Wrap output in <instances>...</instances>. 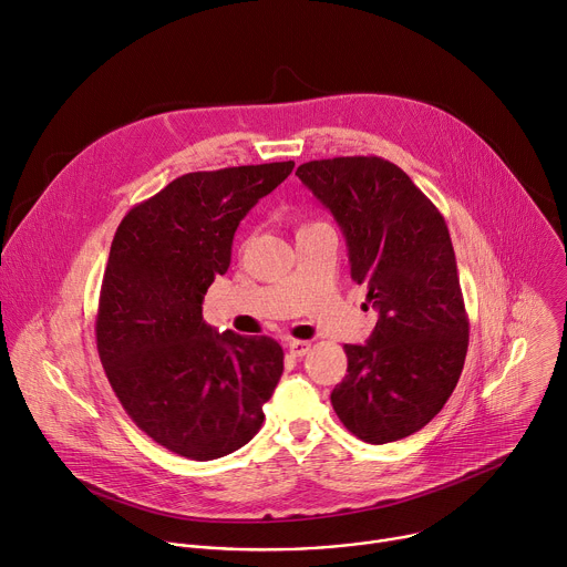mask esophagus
<instances>
[{
  "instance_id": "obj_1",
  "label": "esophagus",
  "mask_w": 567,
  "mask_h": 567,
  "mask_svg": "<svg viewBox=\"0 0 567 567\" xmlns=\"http://www.w3.org/2000/svg\"><path fill=\"white\" fill-rule=\"evenodd\" d=\"M309 350H311V342H307V340H290L288 342V352L297 359L303 357V354H309Z\"/></svg>"
}]
</instances>
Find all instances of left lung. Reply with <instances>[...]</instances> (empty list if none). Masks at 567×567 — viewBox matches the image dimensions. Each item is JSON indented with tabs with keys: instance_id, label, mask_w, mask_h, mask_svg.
Listing matches in <instances>:
<instances>
[{
	"instance_id": "8db88e82",
	"label": "left lung",
	"mask_w": 567,
	"mask_h": 567,
	"mask_svg": "<svg viewBox=\"0 0 567 567\" xmlns=\"http://www.w3.org/2000/svg\"><path fill=\"white\" fill-rule=\"evenodd\" d=\"M297 177L333 213L352 279L379 313L365 344H344L333 411L370 445L402 441L441 413L467 354L470 322L445 217L381 156L309 161Z\"/></svg>"
}]
</instances>
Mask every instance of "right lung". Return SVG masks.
<instances>
[{"label": "right lung", "instance_id": "1", "mask_svg": "<svg viewBox=\"0 0 567 567\" xmlns=\"http://www.w3.org/2000/svg\"><path fill=\"white\" fill-rule=\"evenodd\" d=\"M295 163L188 172L124 215L95 320L97 352L126 415L161 447L210 461L247 445L284 372L268 336L217 333L202 301L231 264L234 234Z\"/></svg>", "mask_w": 567, "mask_h": 567}]
</instances>
